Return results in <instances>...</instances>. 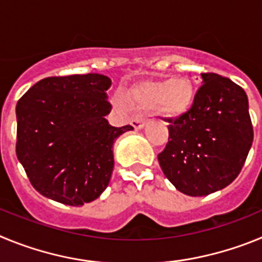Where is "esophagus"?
I'll use <instances>...</instances> for the list:
<instances>
[{
	"label": "esophagus",
	"mask_w": 262,
	"mask_h": 262,
	"mask_svg": "<svg viewBox=\"0 0 262 262\" xmlns=\"http://www.w3.org/2000/svg\"><path fill=\"white\" fill-rule=\"evenodd\" d=\"M131 123H133L134 128L135 129H142V128H144V126H145L144 122H143L142 119H138V118H136V119H133V122H131Z\"/></svg>",
	"instance_id": "esophagus-1"
}]
</instances>
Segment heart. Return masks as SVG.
I'll return each instance as SVG.
<instances>
[{
    "label": "heart",
    "instance_id": "1",
    "mask_svg": "<svg viewBox=\"0 0 262 262\" xmlns=\"http://www.w3.org/2000/svg\"><path fill=\"white\" fill-rule=\"evenodd\" d=\"M195 92L187 78L143 81L134 85L122 94L114 97V105L120 110H127L128 105L155 107L165 118L176 119L185 115L193 106Z\"/></svg>",
    "mask_w": 262,
    "mask_h": 262
}]
</instances>
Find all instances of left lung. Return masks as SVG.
Instances as JSON below:
<instances>
[{
	"label": "left lung",
	"instance_id": "1",
	"mask_svg": "<svg viewBox=\"0 0 262 262\" xmlns=\"http://www.w3.org/2000/svg\"><path fill=\"white\" fill-rule=\"evenodd\" d=\"M202 86L186 114L169 122L159 155L164 174L178 191L203 196L239 176L253 142L244 89L216 73H202Z\"/></svg>",
	"mask_w": 262,
	"mask_h": 262
}]
</instances>
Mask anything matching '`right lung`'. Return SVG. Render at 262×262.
I'll return each instance as SVG.
<instances>
[{"label": "right lung", "mask_w": 262, "mask_h": 262, "mask_svg": "<svg viewBox=\"0 0 262 262\" xmlns=\"http://www.w3.org/2000/svg\"><path fill=\"white\" fill-rule=\"evenodd\" d=\"M107 76L47 77L18 101L17 157L36 191L82 206L105 191L114 169V142L131 126L113 127Z\"/></svg>", "instance_id": "right-lung-1"}]
</instances>
